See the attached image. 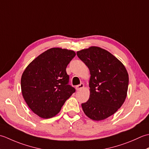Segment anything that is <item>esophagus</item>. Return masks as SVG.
Here are the masks:
<instances>
[{"mask_svg":"<svg viewBox=\"0 0 149 149\" xmlns=\"http://www.w3.org/2000/svg\"><path fill=\"white\" fill-rule=\"evenodd\" d=\"M84 87V84H80V85H78V86H77V87H76V89H77V91H79V90L82 89Z\"/></svg>","mask_w":149,"mask_h":149,"instance_id":"obj_1","label":"esophagus"}]
</instances>
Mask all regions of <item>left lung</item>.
<instances>
[{
    "instance_id": "1",
    "label": "left lung",
    "mask_w": 149,
    "mask_h": 149,
    "mask_svg": "<svg viewBox=\"0 0 149 149\" xmlns=\"http://www.w3.org/2000/svg\"><path fill=\"white\" fill-rule=\"evenodd\" d=\"M77 54L91 74L89 99L81 104V107L91 120H105L116 113L125 102L128 72L117 58L101 47L91 46Z\"/></svg>"
}]
</instances>
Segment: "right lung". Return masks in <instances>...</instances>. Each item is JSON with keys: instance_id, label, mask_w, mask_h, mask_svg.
Masks as SVG:
<instances>
[{"instance_id": "add662e5", "label": "right lung", "mask_w": 149, "mask_h": 149, "mask_svg": "<svg viewBox=\"0 0 149 149\" xmlns=\"http://www.w3.org/2000/svg\"><path fill=\"white\" fill-rule=\"evenodd\" d=\"M74 51L53 47L38 56L27 66L21 77L23 98L30 109L44 119L59 113L75 92L68 85L66 68L75 56Z\"/></svg>"}]
</instances>
